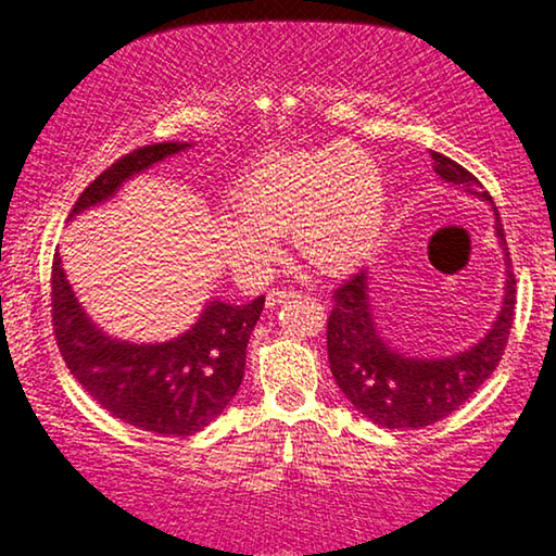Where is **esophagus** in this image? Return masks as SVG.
Instances as JSON below:
<instances>
[{
	"instance_id": "1",
	"label": "esophagus",
	"mask_w": 556,
	"mask_h": 556,
	"mask_svg": "<svg viewBox=\"0 0 556 556\" xmlns=\"http://www.w3.org/2000/svg\"><path fill=\"white\" fill-rule=\"evenodd\" d=\"M292 296H296L292 289H271L267 294V307H277V304L292 300Z\"/></svg>"
}]
</instances>
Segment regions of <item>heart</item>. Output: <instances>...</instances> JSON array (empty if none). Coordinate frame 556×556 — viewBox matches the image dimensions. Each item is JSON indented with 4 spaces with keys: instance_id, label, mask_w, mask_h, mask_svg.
<instances>
[{
    "instance_id": "obj_1",
    "label": "heart",
    "mask_w": 556,
    "mask_h": 556,
    "mask_svg": "<svg viewBox=\"0 0 556 556\" xmlns=\"http://www.w3.org/2000/svg\"><path fill=\"white\" fill-rule=\"evenodd\" d=\"M214 216L224 262L262 281L292 233L296 254L325 275H345L372 256L388 226V184L370 153L350 143L275 153L254 163Z\"/></svg>"
}]
</instances>
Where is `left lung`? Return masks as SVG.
<instances>
[{
	"label": "left lung",
	"mask_w": 556,
	"mask_h": 556,
	"mask_svg": "<svg viewBox=\"0 0 556 556\" xmlns=\"http://www.w3.org/2000/svg\"><path fill=\"white\" fill-rule=\"evenodd\" d=\"M433 170L443 184L491 203L494 233L504 252V294L494 323L471 348L443 357L401 353L382 338L372 312L370 271L359 269L334 292L327 319V357L338 386L367 420L382 428H424L458 410L496 370L514 323L516 279L504 226L489 191L448 155L433 153Z\"/></svg>",
	"instance_id": "1"
}]
</instances>
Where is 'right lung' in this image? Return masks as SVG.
I'll list each match as a JSON object with an SVG mask.
<instances>
[{
  "instance_id": "right-lung-1",
  "label": "right lung",
  "mask_w": 556,
  "mask_h": 556,
  "mask_svg": "<svg viewBox=\"0 0 556 556\" xmlns=\"http://www.w3.org/2000/svg\"><path fill=\"white\" fill-rule=\"evenodd\" d=\"M191 143H155L123 155L77 199L70 222L111 201L130 178ZM264 309L208 300L189 330L166 342H128L92 323L62 269L52 262V323L60 353L90 397L125 424L159 435H191L224 413L244 378L247 345Z\"/></svg>"
}]
</instances>
